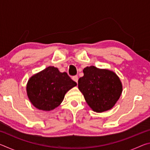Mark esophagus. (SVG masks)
I'll return each instance as SVG.
<instances>
[{"mask_svg": "<svg viewBox=\"0 0 150 150\" xmlns=\"http://www.w3.org/2000/svg\"><path fill=\"white\" fill-rule=\"evenodd\" d=\"M72 79L73 80V81H75L76 83H77L78 82V76L77 75H75V76H73L72 77Z\"/></svg>", "mask_w": 150, "mask_h": 150, "instance_id": "34e87169", "label": "esophagus"}]
</instances>
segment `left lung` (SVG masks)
<instances>
[{"instance_id": "left-lung-1", "label": "left lung", "mask_w": 150, "mask_h": 150, "mask_svg": "<svg viewBox=\"0 0 150 150\" xmlns=\"http://www.w3.org/2000/svg\"><path fill=\"white\" fill-rule=\"evenodd\" d=\"M84 75L78 81V87L88 106L96 112L110 110L121 95L122 86L115 73L95 66L83 69Z\"/></svg>"}]
</instances>
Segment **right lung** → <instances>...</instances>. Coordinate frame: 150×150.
I'll use <instances>...</instances> for the list:
<instances>
[{
	"instance_id": "right-lung-1",
	"label": "right lung",
	"mask_w": 150,
	"mask_h": 150,
	"mask_svg": "<svg viewBox=\"0 0 150 150\" xmlns=\"http://www.w3.org/2000/svg\"><path fill=\"white\" fill-rule=\"evenodd\" d=\"M77 85L67 73L57 68L48 67L33 75L26 86L30 102L40 110L50 111L59 106L65 93Z\"/></svg>"
}]
</instances>
